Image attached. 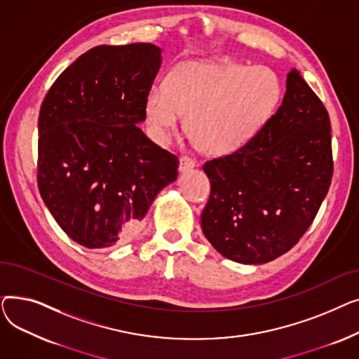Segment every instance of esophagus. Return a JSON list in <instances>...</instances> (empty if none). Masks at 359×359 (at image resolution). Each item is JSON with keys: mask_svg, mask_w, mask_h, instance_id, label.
<instances>
[{"mask_svg": "<svg viewBox=\"0 0 359 359\" xmlns=\"http://www.w3.org/2000/svg\"><path fill=\"white\" fill-rule=\"evenodd\" d=\"M196 165V163L191 158V157H187V156H182L180 157V163H179V170L182 173H184V172H189L191 168H194Z\"/></svg>", "mask_w": 359, "mask_h": 359, "instance_id": "1", "label": "esophagus"}]
</instances>
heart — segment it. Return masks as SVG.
Instances as JSON below:
<instances>
[{"label":"heart","instance_id":"1","mask_svg":"<svg viewBox=\"0 0 359 359\" xmlns=\"http://www.w3.org/2000/svg\"><path fill=\"white\" fill-rule=\"evenodd\" d=\"M282 81L269 67L187 61L175 67L164 87L147 97V116L163 140L184 115V129L210 154H229L252 140L272 118Z\"/></svg>","mask_w":359,"mask_h":359}]
</instances>
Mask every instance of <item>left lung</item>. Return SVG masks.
I'll list each match as a JSON object with an SVG mask.
<instances>
[{"mask_svg":"<svg viewBox=\"0 0 359 359\" xmlns=\"http://www.w3.org/2000/svg\"><path fill=\"white\" fill-rule=\"evenodd\" d=\"M205 237L230 260L266 263L291 250L314 221L333 176L330 119L297 69L282 104L234 153L208 160Z\"/></svg>","mask_w":359,"mask_h":359,"instance_id":"left-lung-1","label":"left lung"}]
</instances>
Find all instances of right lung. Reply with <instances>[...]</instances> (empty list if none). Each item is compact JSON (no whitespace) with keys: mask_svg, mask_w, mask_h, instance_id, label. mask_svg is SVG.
<instances>
[{"mask_svg":"<svg viewBox=\"0 0 359 359\" xmlns=\"http://www.w3.org/2000/svg\"><path fill=\"white\" fill-rule=\"evenodd\" d=\"M160 65L153 43L100 45L79 56L42 102L37 186L60 227L87 249L130 240L177 177L179 158L137 125Z\"/></svg>","mask_w":359,"mask_h":359,"instance_id":"obj_1","label":"right lung"}]
</instances>
